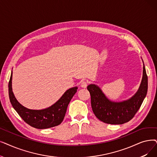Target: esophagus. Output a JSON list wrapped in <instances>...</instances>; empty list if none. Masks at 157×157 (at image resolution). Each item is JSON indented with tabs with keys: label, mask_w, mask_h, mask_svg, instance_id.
I'll list each match as a JSON object with an SVG mask.
<instances>
[{
	"label": "esophagus",
	"mask_w": 157,
	"mask_h": 157,
	"mask_svg": "<svg viewBox=\"0 0 157 157\" xmlns=\"http://www.w3.org/2000/svg\"><path fill=\"white\" fill-rule=\"evenodd\" d=\"M88 82L86 81H82L81 82V86L82 88H86L87 86Z\"/></svg>",
	"instance_id": "esophagus-1"
}]
</instances>
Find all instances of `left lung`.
Wrapping results in <instances>:
<instances>
[{
    "label": "left lung",
    "mask_w": 157,
    "mask_h": 157,
    "mask_svg": "<svg viewBox=\"0 0 157 157\" xmlns=\"http://www.w3.org/2000/svg\"><path fill=\"white\" fill-rule=\"evenodd\" d=\"M143 62V60H142ZM91 96V106L96 117L105 123L122 124L130 121L137 112L147 92V76L143 62V74L140 86L132 98L120 102L107 98L96 85H88Z\"/></svg>",
    "instance_id": "8db88e82"
}]
</instances>
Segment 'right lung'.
Returning <instances> with one entry per match:
<instances>
[{
  "label": "right lung",
  "mask_w": 157,
  "mask_h": 157,
  "mask_svg": "<svg viewBox=\"0 0 157 157\" xmlns=\"http://www.w3.org/2000/svg\"><path fill=\"white\" fill-rule=\"evenodd\" d=\"M11 72L9 81V97L11 103L21 118L31 126L38 129H46L62 123L67 106L78 90L77 86L68 89L55 103L42 110H32L22 106L17 100L12 90Z\"/></svg>",
  "instance_id": "right-lung-1"
}]
</instances>
